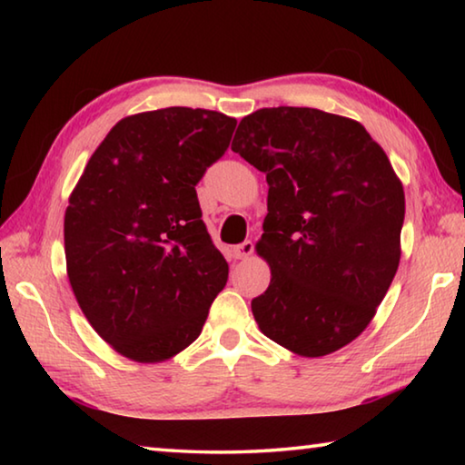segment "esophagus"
<instances>
[{
	"instance_id": "1",
	"label": "esophagus",
	"mask_w": 465,
	"mask_h": 465,
	"mask_svg": "<svg viewBox=\"0 0 465 465\" xmlns=\"http://www.w3.org/2000/svg\"><path fill=\"white\" fill-rule=\"evenodd\" d=\"M252 252H254V243H252L250 240H246V242L238 243V246L232 250V256L235 258V261H243V258H248Z\"/></svg>"
}]
</instances>
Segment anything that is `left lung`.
Masks as SVG:
<instances>
[{
  "mask_svg": "<svg viewBox=\"0 0 465 465\" xmlns=\"http://www.w3.org/2000/svg\"><path fill=\"white\" fill-rule=\"evenodd\" d=\"M232 149L269 183L258 254L271 285L252 299L258 328L302 357L363 332L400 264L404 188L357 121L318 108L243 116Z\"/></svg>",
  "mask_w": 465,
  "mask_h": 465,
  "instance_id": "1",
  "label": "left lung"
}]
</instances>
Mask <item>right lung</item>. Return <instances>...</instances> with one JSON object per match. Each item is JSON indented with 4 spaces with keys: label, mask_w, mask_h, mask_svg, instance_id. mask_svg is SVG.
I'll use <instances>...</instances> for the list:
<instances>
[{
    "label": "right lung",
    "mask_w": 465,
    "mask_h": 465,
    "mask_svg": "<svg viewBox=\"0 0 465 465\" xmlns=\"http://www.w3.org/2000/svg\"><path fill=\"white\" fill-rule=\"evenodd\" d=\"M235 119L172 106L127 116L90 157L65 211L67 274L104 341L139 363L199 338L230 266L203 222L196 184Z\"/></svg>",
    "instance_id": "obj_1"
}]
</instances>
